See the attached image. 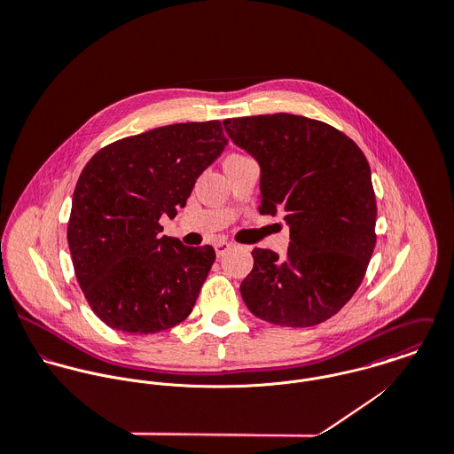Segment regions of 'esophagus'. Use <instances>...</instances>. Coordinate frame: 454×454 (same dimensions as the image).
I'll list each match as a JSON object with an SVG mask.
<instances>
[{
	"instance_id": "34e87169",
	"label": "esophagus",
	"mask_w": 454,
	"mask_h": 454,
	"mask_svg": "<svg viewBox=\"0 0 454 454\" xmlns=\"http://www.w3.org/2000/svg\"><path fill=\"white\" fill-rule=\"evenodd\" d=\"M229 250H231V243H227V241H220V243H216V245H215L216 257H223Z\"/></svg>"
}]
</instances>
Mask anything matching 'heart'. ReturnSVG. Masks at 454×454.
Masks as SVG:
<instances>
[{
	"label": "heart",
	"mask_w": 454,
	"mask_h": 454,
	"mask_svg": "<svg viewBox=\"0 0 454 454\" xmlns=\"http://www.w3.org/2000/svg\"><path fill=\"white\" fill-rule=\"evenodd\" d=\"M231 159H243L241 155H231V157H227V160H231Z\"/></svg>",
	"instance_id": "1"
}]
</instances>
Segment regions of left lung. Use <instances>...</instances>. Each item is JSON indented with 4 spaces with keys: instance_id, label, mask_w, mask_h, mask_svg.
Masks as SVG:
<instances>
[{
    "instance_id": "left-lung-1",
    "label": "left lung",
    "mask_w": 454,
    "mask_h": 454,
    "mask_svg": "<svg viewBox=\"0 0 454 454\" xmlns=\"http://www.w3.org/2000/svg\"><path fill=\"white\" fill-rule=\"evenodd\" d=\"M223 128L259 162L260 213H283L290 229L283 259L252 252L245 304L269 324H322L358 290L376 247V195L364 152L340 130L290 114L229 119Z\"/></svg>"
}]
</instances>
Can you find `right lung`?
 I'll use <instances>...</instances> for the list:
<instances>
[{
	"mask_svg": "<svg viewBox=\"0 0 454 454\" xmlns=\"http://www.w3.org/2000/svg\"><path fill=\"white\" fill-rule=\"evenodd\" d=\"M227 143L218 121L173 124L119 139L87 162L73 192L67 245L101 322L155 333L191 315L215 250L162 236L159 220L176 216Z\"/></svg>",
	"mask_w": 454,
	"mask_h": 454,
	"instance_id": "obj_1",
	"label": "right lung"
}]
</instances>
